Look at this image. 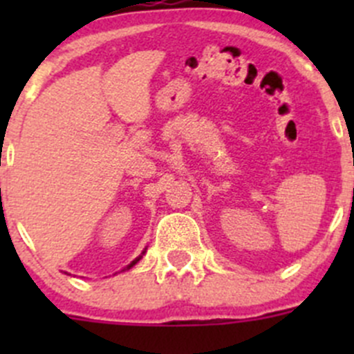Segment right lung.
<instances>
[{"label": "right lung", "mask_w": 354, "mask_h": 354, "mask_svg": "<svg viewBox=\"0 0 354 354\" xmlns=\"http://www.w3.org/2000/svg\"><path fill=\"white\" fill-rule=\"evenodd\" d=\"M140 257H142V255H140ZM140 257H138V259H135V260H133V262H131V263H130V266H128V267H127V269H130V267H133V266H135V263H137V262H138V260H140Z\"/></svg>", "instance_id": "1"}]
</instances>
